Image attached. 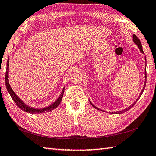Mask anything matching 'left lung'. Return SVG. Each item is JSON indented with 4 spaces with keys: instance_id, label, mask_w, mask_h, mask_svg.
I'll use <instances>...</instances> for the list:
<instances>
[{
    "instance_id": "8db88e82",
    "label": "left lung",
    "mask_w": 156,
    "mask_h": 156,
    "mask_svg": "<svg viewBox=\"0 0 156 156\" xmlns=\"http://www.w3.org/2000/svg\"><path fill=\"white\" fill-rule=\"evenodd\" d=\"M133 42H135V44H137L138 46V48H139V49H140V52L142 53H144V52H143V47H142V44H141V42H140V40L138 39V37L136 36V35H134L133 34ZM145 59H146V57H145ZM146 68V67H145ZM146 80H147V73H146V70H145V81H144V87H143V90H142V91H141V92H140V96L138 97V98L137 99H136V101L133 103V104H132L130 106H129V107L128 108H127L126 109H125V110H121V111H119V112H111V114H122V113H124V112H125L126 111H128L129 110H130L131 108H132L133 105H134L135 104H136V103L138 101V100L140 99V96L142 95V94H143V91H144V88H145V86H146ZM90 103H91V102H90ZM91 105L93 106V107L94 108H96V109H97V110H99V108H97V107H95L94 105H93L91 103Z\"/></svg>"
}]
</instances>
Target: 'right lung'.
<instances>
[{"label": "right lung", "instance_id": "right-lung-1", "mask_svg": "<svg viewBox=\"0 0 156 156\" xmlns=\"http://www.w3.org/2000/svg\"><path fill=\"white\" fill-rule=\"evenodd\" d=\"M9 58H8L7 62V70H6V73H5V85H6V88L7 89V91L9 92V94L12 97V99L13 101L16 103V104L18 106L19 108H20L24 112H27L30 113V114H40V113H44L46 112H49L55 109L57 106L59 105V103H61V101L62 99L63 94H64V88L63 89L61 94H60L59 97L57 99L55 102L53 103V104L51 105L50 106H48V107L42 108V109H35V108H30L29 106L24 104V103L22 101L20 98H19L17 95H16L14 92L12 90V89L11 88V86L9 85V81H8V70H9Z\"/></svg>", "mask_w": 156, "mask_h": 156}]
</instances>
